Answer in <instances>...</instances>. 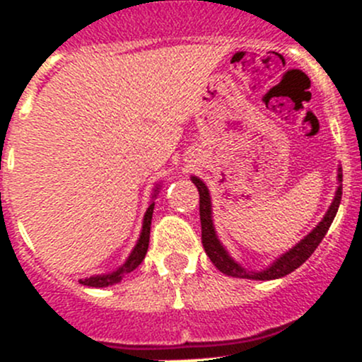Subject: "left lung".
<instances>
[{"label": "left lung", "instance_id": "1", "mask_svg": "<svg viewBox=\"0 0 362 362\" xmlns=\"http://www.w3.org/2000/svg\"><path fill=\"white\" fill-rule=\"evenodd\" d=\"M338 180H339V185H338L337 196H334L327 214L324 215L322 222H320V224L317 226L308 236H305V240H301L298 245L293 247L287 254H284L282 257L276 259L268 269L255 273V272H247V269H243L238 262H235L231 257H229L228 252H226L224 247L221 245V242H218L217 236H215L214 224H211V208H210L211 204H210V194H208L206 185H204L199 178L192 177V184H194L199 191V221H202V243H203L204 252H206L210 261L215 264V268L229 276H238V279H252V280H273V279H280V276L289 275L291 272L298 269L299 266H301L303 262L313 254V250L319 247V243L322 242V238L326 236L331 222H333L334 217H337L339 202H341V182H343L341 168L338 170Z\"/></svg>", "mask_w": 362, "mask_h": 362}]
</instances>
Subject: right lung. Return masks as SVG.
I'll return each mask as SVG.
<instances>
[{
    "mask_svg": "<svg viewBox=\"0 0 362 362\" xmlns=\"http://www.w3.org/2000/svg\"><path fill=\"white\" fill-rule=\"evenodd\" d=\"M152 211H154V203L148 206L147 214H145L144 218V229H141L140 240H138L136 247L134 250L131 252L129 259L126 261V264L120 266L117 272L108 273V275H98V276H90V279L80 280L82 286H89V287H107L112 286V284L120 282V279L124 276V273H131L133 269H136L140 266V262L145 259V254H147L148 249V238H151V221H152Z\"/></svg>",
    "mask_w": 362,
    "mask_h": 362,
    "instance_id": "right-lung-1",
    "label": "right lung"
}]
</instances>
